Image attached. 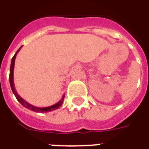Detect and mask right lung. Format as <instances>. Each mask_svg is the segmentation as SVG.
Returning <instances> with one entry per match:
<instances>
[{
    "label": "right lung",
    "mask_w": 149,
    "mask_h": 149,
    "mask_svg": "<svg viewBox=\"0 0 149 149\" xmlns=\"http://www.w3.org/2000/svg\"><path fill=\"white\" fill-rule=\"evenodd\" d=\"M19 48V49L16 52V53L15 54V56H13L12 59H11V63H10V75H9V81H10V88L12 90L13 93L15 94V97L17 98V100H18L20 104L23 105V106L27 109H29L32 111H35V112H39V113H44V112H49V111H55L56 109L59 108V107L62 106V104L63 103V100H64V97H65V95L63 96L62 99L56 104L52 105V106L49 107H35L33 105H31L29 103L24 100L22 97H21L18 94H17V91L15 90V84H14V68H15V58H16V56H17V53L19 52V50L21 49V48Z\"/></svg>",
    "instance_id": "1"
}]
</instances>
